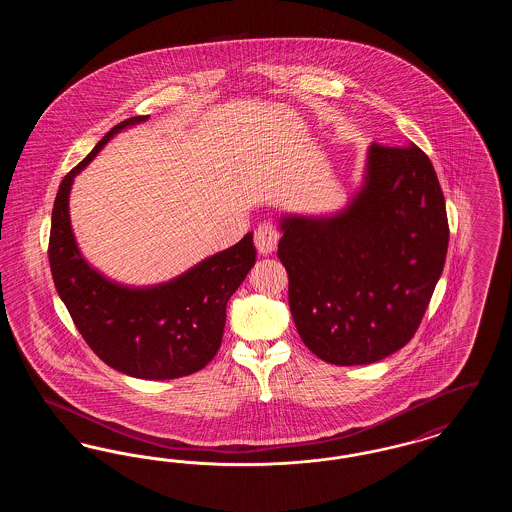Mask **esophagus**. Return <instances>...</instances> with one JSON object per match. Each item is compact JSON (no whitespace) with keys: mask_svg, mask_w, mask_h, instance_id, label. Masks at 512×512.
<instances>
[{"mask_svg":"<svg viewBox=\"0 0 512 512\" xmlns=\"http://www.w3.org/2000/svg\"><path fill=\"white\" fill-rule=\"evenodd\" d=\"M278 240H280V232L276 230V226L272 222H263L259 224V228L255 230V236H253V242L255 247L261 255H270L276 251L278 247Z\"/></svg>","mask_w":512,"mask_h":512,"instance_id":"obj_1","label":"esophagus"}]
</instances>
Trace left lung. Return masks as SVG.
Here are the masks:
<instances>
[{
  "mask_svg": "<svg viewBox=\"0 0 512 512\" xmlns=\"http://www.w3.org/2000/svg\"><path fill=\"white\" fill-rule=\"evenodd\" d=\"M280 226L293 322L318 359L370 365L413 340L449 245L445 197L420 147L372 144L343 213Z\"/></svg>",
  "mask_w": 512,
  "mask_h": 512,
  "instance_id": "left-lung-1",
  "label": "left lung"
}]
</instances>
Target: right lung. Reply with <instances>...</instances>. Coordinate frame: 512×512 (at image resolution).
<instances>
[{"label":"right lung","mask_w":512,"mask_h":512,"mask_svg":"<svg viewBox=\"0 0 512 512\" xmlns=\"http://www.w3.org/2000/svg\"><path fill=\"white\" fill-rule=\"evenodd\" d=\"M146 119L132 117L111 128L63 178L51 213L49 268L74 326L105 365L134 378L172 380L194 374L217 355L226 303L255 265V245L249 232L169 284L147 290L117 286L82 259L69 220L73 178L119 130Z\"/></svg>","instance_id":"1"}]
</instances>
